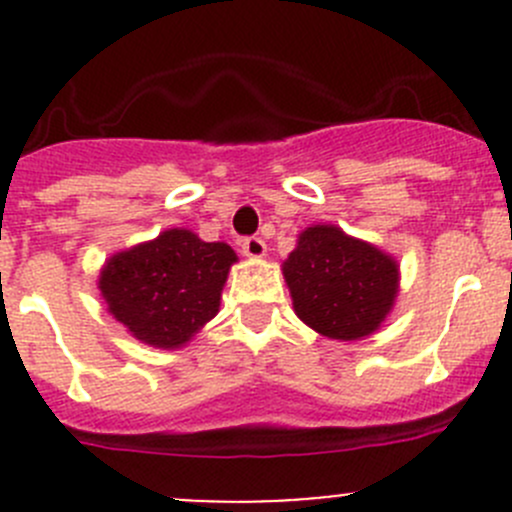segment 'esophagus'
Listing matches in <instances>:
<instances>
[{
  "mask_svg": "<svg viewBox=\"0 0 512 512\" xmlns=\"http://www.w3.org/2000/svg\"><path fill=\"white\" fill-rule=\"evenodd\" d=\"M267 252V245L265 240H260V237H245L242 240V255L250 257V260H262Z\"/></svg>",
  "mask_w": 512,
  "mask_h": 512,
  "instance_id": "esophagus-1",
  "label": "esophagus"
}]
</instances>
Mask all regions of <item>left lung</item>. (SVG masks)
I'll return each mask as SVG.
<instances>
[{"label": "left lung", "mask_w": 512, "mask_h": 512, "mask_svg": "<svg viewBox=\"0 0 512 512\" xmlns=\"http://www.w3.org/2000/svg\"><path fill=\"white\" fill-rule=\"evenodd\" d=\"M294 314L327 339L356 342L379 332L399 297V262L339 225L304 227L282 262Z\"/></svg>", "instance_id": "8db88e82"}]
</instances>
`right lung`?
Segmentation results:
<instances>
[{"mask_svg": "<svg viewBox=\"0 0 512 512\" xmlns=\"http://www.w3.org/2000/svg\"><path fill=\"white\" fill-rule=\"evenodd\" d=\"M237 262L227 242H205L188 227L116 252L98 272L106 309L141 344L180 349L220 312Z\"/></svg>", "mask_w": 512, "mask_h": 512, "instance_id": "add662e5", "label": "right lung"}]
</instances>
